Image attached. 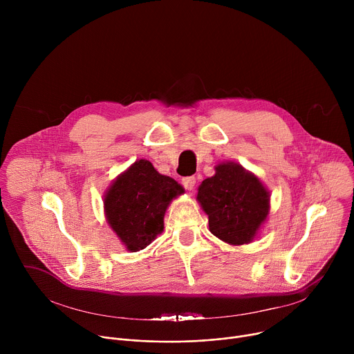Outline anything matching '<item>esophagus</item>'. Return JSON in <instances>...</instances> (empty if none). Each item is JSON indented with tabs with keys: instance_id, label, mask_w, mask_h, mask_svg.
<instances>
[{
	"instance_id": "1",
	"label": "esophagus",
	"mask_w": 354,
	"mask_h": 354,
	"mask_svg": "<svg viewBox=\"0 0 354 354\" xmlns=\"http://www.w3.org/2000/svg\"><path fill=\"white\" fill-rule=\"evenodd\" d=\"M182 185L185 186L186 190H193L194 185H196V178L194 176H186L182 179Z\"/></svg>"
}]
</instances>
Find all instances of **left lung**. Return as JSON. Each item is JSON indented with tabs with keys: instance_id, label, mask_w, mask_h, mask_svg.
I'll return each mask as SVG.
<instances>
[{
	"instance_id": "left-lung-1",
	"label": "left lung",
	"mask_w": 354,
	"mask_h": 354,
	"mask_svg": "<svg viewBox=\"0 0 354 354\" xmlns=\"http://www.w3.org/2000/svg\"><path fill=\"white\" fill-rule=\"evenodd\" d=\"M214 169L196 196L209 216L210 232L230 245L254 242L270 212V192L238 162H220Z\"/></svg>"
}]
</instances>
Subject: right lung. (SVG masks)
<instances>
[{"label": "right lung", "instance_id": "obj_1", "mask_svg": "<svg viewBox=\"0 0 354 354\" xmlns=\"http://www.w3.org/2000/svg\"><path fill=\"white\" fill-rule=\"evenodd\" d=\"M183 192L175 179L161 175L149 161L137 160L104 194L106 221L127 250H141L164 231L165 212Z\"/></svg>", "mask_w": 354, "mask_h": 354}]
</instances>
